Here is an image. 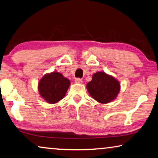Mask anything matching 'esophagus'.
Returning a JSON list of instances; mask_svg holds the SVG:
<instances>
[{
  "instance_id": "34e87169",
  "label": "esophagus",
  "mask_w": 158,
  "mask_h": 158,
  "mask_svg": "<svg viewBox=\"0 0 158 158\" xmlns=\"http://www.w3.org/2000/svg\"><path fill=\"white\" fill-rule=\"evenodd\" d=\"M75 82H76V83H77V84H81V83H82V80L77 77V78L75 79Z\"/></svg>"
}]
</instances>
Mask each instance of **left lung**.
I'll use <instances>...</instances> for the list:
<instances>
[{
    "label": "left lung",
    "mask_w": 158,
    "mask_h": 158,
    "mask_svg": "<svg viewBox=\"0 0 158 158\" xmlns=\"http://www.w3.org/2000/svg\"><path fill=\"white\" fill-rule=\"evenodd\" d=\"M87 91L93 99L101 103L112 102L118 96L120 84L115 77L104 72H97L87 84Z\"/></svg>",
    "instance_id": "left-lung-1"
}]
</instances>
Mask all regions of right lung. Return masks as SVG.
Returning <instances> with one entry per match:
<instances>
[{"mask_svg": "<svg viewBox=\"0 0 158 158\" xmlns=\"http://www.w3.org/2000/svg\"><path fill=\"white\" fill-rule=\"evenodd\" d=\"M70 81L58 72L46 74L38 83V91L46 102L55 103L65 96L70 86Z\"/></svg>", "mask_w": 158, "mask_h": 158, "instance_id": "1", "label": "right lung"}]
</instances>
